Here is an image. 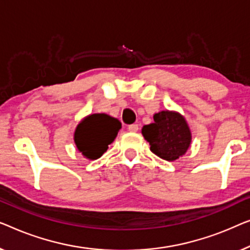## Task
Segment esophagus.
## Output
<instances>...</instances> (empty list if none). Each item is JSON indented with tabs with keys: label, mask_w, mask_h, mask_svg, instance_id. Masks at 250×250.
<instances>
[{
	"label": "esophagus",
	"mask_w": 250,
	"mask_h": 250,
	"mask_svg": "<svg viewBox=\"0 0 250 250\" xmlns=\"http://www.w3.org/2000/svg\"><path fill=\"white\" fill-rule=\"evenodd\" d=\"M138 129H139V126H138V125H136V124L130 125L128 126V130H129V131H131V132L138 131Z\"/></svg>",
	"instance_id": "esophagus-1"
}]
</instances>
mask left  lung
<instances>
[{
  "mask_svg": "<svg viewBox=\"0 0 250 250\" xmlns=\"http://www.w3.org/2000/svg\"><path fill=\"white\" fill-rule=\"evenodd\" d=\"M142 133L150 150L165 161L184 155L191 142V133L185 118L177 112L162 111L154 115V122L144 125Z\"/></svg>",
  "mask_w": 250,
  "mask_h": 250,
  "instance_id": "obj_1",
  "label": "left lung"
}]
</instances>
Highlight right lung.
Returning a JSON list of instances; mask_svg holds the SVG:
<instances>
[{
	"label": "right lung",
	"mask_w": 250,
	"mask_h": 250,
	"mask_svg": "<svg viewBox=\"0 0 250 250\" xmlns=\"http://www.w3.org/2000/svg\"><path fill=\"white\" fill-rule=\"evenodd\" d=\"M120 128V121L110 115L91 114L77 126L75 132L77 148L87 159L96 160L106 152Z\"/></svg>",
	"instance_id": "right-lung-1"
}]
</instances>
